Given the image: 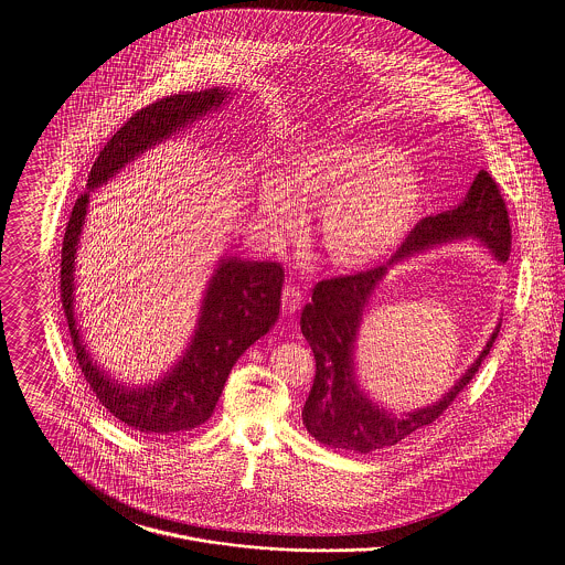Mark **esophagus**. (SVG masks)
I'll list each match as a JSON object with an SVG mask.
<instances>
[{"mask_svg":"<svg viewBox=\"0 0 565 565\" xmlns=\"http://www.w3.org/2000/svg\"><path fill=\"white\" fill-rule=\"evenodd\" d=\"M300 305H302V292H300V288L288 284V286L284 288V292H281V311H284V316H292V313H296V311L300 309Z\"/></svg>","mask_w":565,"mask_h":565,"instance_id":"esophagus-1","label":"esophagus"}]
</instances>
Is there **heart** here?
<instances>
[{
	"mask_svg": "<svg viewBox=\"0 0 565 565\" xmlns=\"http://www.w3.org/2000/svg\"><path fill=\"white\" fill-rule=\"evenodd\" d=\"M426 194L424 175L403 154L376 141L328 143L298 154L279 178L263 180L258 212L273 231L302 224L296 200L322 207V242L330 260L362 269L403 242Z\"/></svg>",
	"mask_w": 565,
	"mask_h": 565,
	"instance_id": "b5f03b06",
	"label": "heart"
}]
</instances>
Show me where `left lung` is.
Listing matches in <instances>:
<instances>
[{"label":"left lung","instance_id":"8db88e82","mask_svg":"<svg viewBox=\"0 0 565 565\" xmlns=\"http://www.w3.org/2000/svg\"><path fill=\"white\" fill-rule=\"evenodd\" d=\"M461 239L483 243L500 263H507L511 256V220L507 203L495 180L484 169L477 173L457 207L424 217L387 265L318 281L311 302L305 305L300 316L302 337L316 355V379L302 406V424L316 440L358 454L392 447L436 422L479 373L484 355L493 348L500 332V323L481 355L438 403L404 415L385 411L383 406L379 408V404L358 387L353 369V348L362 313L387 269L428 247Z\"/></svg>","mask_w":565,"mask_h":565}]
</instances>
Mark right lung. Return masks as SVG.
<instances>
[{
  "label": "right lung",
  "instance_id": "1",
  "mask_svg": "<svg viewBox=\"0 0 565 565\" xmlns=\"http://www.w3.org/2000/svg\"><path fill=\"white\" fill-rule=\"evenodd\" d=\"M228 93L207 88L169 95L134 114L104 146L90 167L86 192L78 196L61 249V302L70 323L76 360L90 390L109 413L139 431L192 430L205 424L224 390L231 369L243 351L254 345L277 322L284 269L279 263L224 256L203 296L201 316L180 362L152 385L129 387L97 366L86 351L74 316V270L90 192L108 184L125 164L152 146L180 134L184 127L217 109Z\"/></svg>",
  "mask_w": 565,
  "mask_h": 565
}]
</instances>
